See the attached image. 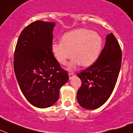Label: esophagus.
Listing matches in <instances>:
<instances>
[{
    "mask_svg": "<svg viewBox=\"0 0 133 133\" xmlns=\"http://www.w3.org/2000/svg\"><path fill=\"white\" fill-rule=\"evenodd\" d=\"M74 76H75V74L73 73V72H70V73H69V78H70V79H71V78H73Z\"/></svg>",
    "mask_w": 133,
    "mask_h": 133,
    "instance_id": "1",
    "label": "esophagus"
}]
</instances>
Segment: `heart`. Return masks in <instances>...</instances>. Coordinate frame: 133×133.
<instances>
[{"label": "heart", "mask_w": 133, "mask_h": 133, "mask_svg": "<svg viewBox=\"0 0 133 133\" xmlns=\"http://www.w3.org/2000/svg\"><path fill=\"white\" fill-rule=\"evenodd\" d=\"M103 45L101 35L87 29H77L63 35L62 41L51 45V52L55 60L65 65L73 56L68 64V70H74L80 64L83 67L92 65L98 58Z\"/></svg>", "instance_id": "1"}]
</instances>
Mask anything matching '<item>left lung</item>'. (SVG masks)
<instances>
[{"label":"left lung","instance_id":"8db88e82","mask_svg":"<svg viewBox=\"0 0 133 133\" xmlns=\"http://www.w3.org/2000/svg\"><path fill=\"white\" fill-rule=\"evenodd\" d=\"M107 41L98 58L92 65L77 76L82 86L77 93L81 107L86 109L99 108L107 101L112 93L119 74L122 62V51L112 33Z\"/></svg>","mask_w":133,"mask_h":133}]
</instances>
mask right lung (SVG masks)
Returning a JSON list of instances; mask_svg holds the SVG:
<instances>
[{"mask_svg":"<svg viewBox=\"0 0 133 133\" xmlns=\"http://www.w3.org/2000/svg\"><path fill=\"white\" fill-rule=\"evenodd\" d=\"M55 23L36 21L19 35L14 54V70L22 93L37 108L52 106L69 76L51 52Z\"/></svg>","mask_w":133,"mask_h":133,"instance_id":"add662e5","label":"right lung"}]
</instances>
